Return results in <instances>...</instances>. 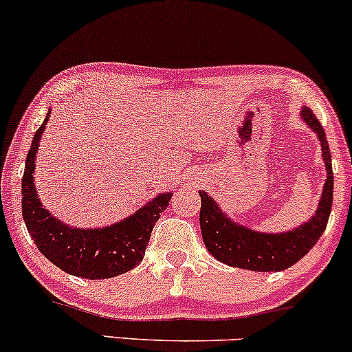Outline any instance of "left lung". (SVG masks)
Here are the masks:
<instances>
[{"label": "left lung", "mask_w": 352, "mask_h": 352, "mask_svg": "<svg viewBox=\"0 0 352 352\" xmlns=\"http://www.w3.org/2000/svg\"><path fill=\"white\" fill-rule=\"evenodd\" d=\"M301 119L314 132L321 145V155L326 167V180L314 215L308 221L288 232H256L221 212L218 204L207 192L200 190V230L204 243L213 258L221 263L250 272H283L301 260L316 245L328 225L333 205V165L324 129L309 107H301Z\"/></svg>", "instance_id": "8db88e82"}]
</instances>
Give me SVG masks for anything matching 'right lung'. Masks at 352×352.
Wrapping results in <instances>:
<instances>
[{
    "label": "right lung",
    "mask_w": 352,
    "mask_h": 352,
    "mask_svg": "<svg viewBox=\"0 0 352 352\" xmlns=\"http://www.w3.org/2000/svg\"><path fill=\"white\" fill-rule=\"evenodd\" d=\"M50 114L51 109L36 131L24 165L21 208L28 232L39 252L72 276L106 280L131 272L142 261L153 225L168 207L172 193L153 197L132 215L102 228H78L63 223L43 207L34 184L36 155Z\"/></svg>",
    "instance_id": "right-lung-1"
}]
</instances>
